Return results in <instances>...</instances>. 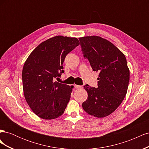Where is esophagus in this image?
I'll return each instance as SVG.
<instances>
[{
    "mask_svg": "<svg viewBox=\"0 0 149 149\" xmlns=\"http://www.w3.org/2000/svg\"><path fill=\"white\" fill-rule=\"evenodd\" d=\"M74 88L76 89H80V88H82L83 86H79V85H77V84H74Z\"/></svg>",
    "mask_w": 149,
    "mask_h": 149,
    "instance_id": "34e87169",
    "label": "esophagus"
}]
</instances>
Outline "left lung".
I'll return each instance as SVG.
<instances>
[{"mask_svg":"<svg viewBox=\"0 0 149 149\" xmlns=\"http://www.w3.org/2000/svg\"><path fill=\"white\" fill-rule=\"evenodd\" d=\"M84 57L94 71L99 72L97 88L86 84L88 93L83 109L89 115L104 118L112 113L124 99L130 78L124 53L107 40L98 36L79 38Z\"/></svg>","mask_w":149,"mask_h":149,"instance_id":"obj_1","label":"left lung"}]
</instances>
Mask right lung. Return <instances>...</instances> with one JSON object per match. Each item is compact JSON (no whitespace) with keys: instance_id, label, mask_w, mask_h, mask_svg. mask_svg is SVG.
<instances>
[{"instance_id":"add662e5","label":"right lung","mask_w":149,"mask_h":149,"mask_svg":"<svg viewBox=\"0 0 149 149\" xmlns=\"http://www.w3.org/2000/svg\"><path fill=\"white\" fill-rule=\"evenodd\" d=\"M79 45L77 38L55 36L40 43L25 61L22 70L24 96L39 118L51 120L64 113L73 86L53 80L64 72L66 55Z\"/></svg>"}]
</instances>
